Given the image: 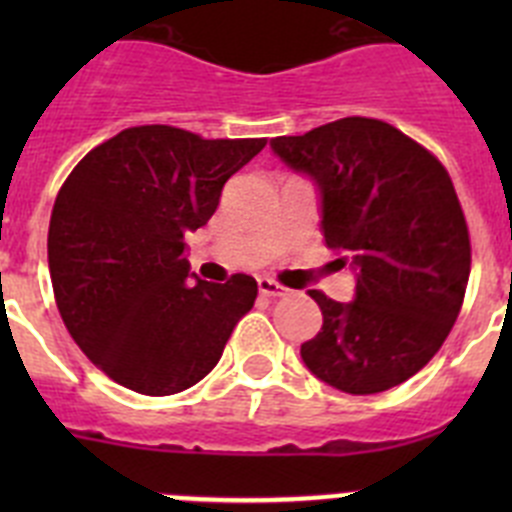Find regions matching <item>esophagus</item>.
I'll return each instance as SVG.
<instances>
[{"mask_svg": "<svg viewBox=\"0 0 512 512\" xmlns=\"http://www.w3.org/2000/svg\"><path fill=\"white\" fill-rule=\"evenodd\" d=\"M259 292H261V295H264V297H282L284 292H287V289H284L282 284L274 282V279L261 277V279H259Z\"/></svg>", "mask_w": 512, "mask_h": 512, "instance_id": "obj_1", "label": "esophagus"}]
</instances>
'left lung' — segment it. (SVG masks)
<instances>
[{"instance_id":"obj_1","label":"left lung","mask_w":512,"mask_h":512,"mask_svg":"<svg viewBox=\"0 0 512 512\" xmlns=\"http://www.w3.org/2000/svg\"><path fill=\"white\" fill-rule=\"evenodd\" d=\"M271 151L320 194V230L343 251L356 292L310 297L323 328L300 356L320 382L374 395L418 374L449 336L472 266L469 230L451 176L413 138L372 117H343Z\"/></svg>"}]
</instances>
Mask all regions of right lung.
<instances>
[{
  "label": "right lung",
  "mask_w": 512,
  "mask_h": 512,
  "mask_svg": "<svg viewBox=\"0 0 512 512\" xmlns=\"http://www.w3.org/2000/svg\"><path fill=\"white\" fill-rule=\"evenodd\" d=\"M264 146L140 125L89 151L63 182L48 228L53 295L71 338L117 384L176 395L220 361L259 284L192 274L184 235L207 225L225 182Z\"/></svg>",
  "instance_id": "add662e5"
}]
</instances>
